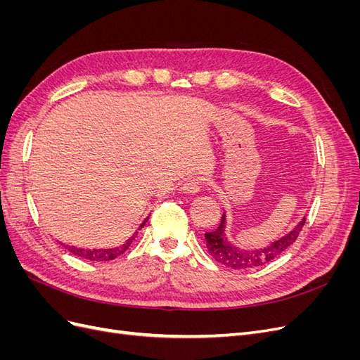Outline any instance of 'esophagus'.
Instances as JSON below:
<instances>
[{
	"instance_id": "esophagus-1",
	"label": "esophagus",
	"mask_w": 360,
	"mask_h": 360,
	"mask_svg": "<svg viewBox=\"0 0 360 360\" xmlns=\"http://www.w3.org/2000/svg\"><path fill=\"white\" fill-rule=\"evenodd\" d=\"M200 189H201V181L198 179H189V180L184 181L183 186H181V191L184 193H188V195L198 193Z\"/></svg>"
}]
</instances>
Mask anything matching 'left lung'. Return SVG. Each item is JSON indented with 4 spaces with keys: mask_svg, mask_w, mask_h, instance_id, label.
<instances>
[{
    "mask_svg": "<svg viewBox=\"0 0 360 360\" xmlns=\"http://www.w3.org/2000/svg\"><path fill=\"white\" fill-rule=\"evenodd\" d=\"M303 225L304 217L290 233L282 236L278 240L271 242L270 245L259 249H242L233 245L231 242H228V237L225 234L226 214L224 212L219 226L210 233H205L204 237L207 249H209L210 255L217 261V263H221L226 267H231L234 270H246L264 266L269 261L279 257L285 249H288L294 242H296Z\"/></svg>",
    "mask_w": 360,
    "mask_h": 360,
    "instance_id": "left-lung-1",
    "label": "left lung"
}]
</instances>
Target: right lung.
<instances>
[{
    "label": "right lung",
    "instance_id": "add662e5",
    "mask_svg": "<svg viewBox=\"0 0 360 360\" xmlns=\"http://www.w3.org/2000/svg\"><path fill=\"white\" fill-rule=\"evenodd\" d=\"M148 221V217H146L144 222L138 226V230L130 236L127 240L120 245V246H115V248H108V249H85V248H76V246H69V245H64L61 242H58L64 249H68L70 254H73L75 257H79V258H84V259H90V261H110V259H114L117 258L118 255H122L124 250L130 246V243H132L135 240V237L138 234V231L141 230L146 225V222Z\"/></svg>",
    "mask_w": 360,
    "mask_h": 360
}]
</instances>
